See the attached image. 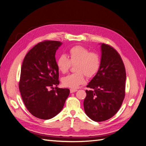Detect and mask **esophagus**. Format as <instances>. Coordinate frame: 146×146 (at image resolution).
Masks as SVG:
<instances>
[{"instance_id": "34e87169", "label": "esophagus", "mask_w": 146, "mask_h": 146, "mask_svg": "<svg viewBox=\"0 0 146 146\" xmlns=\"http://www.w3.org/2000/svg\"><path fill=\"white\" fill-rule=\"evenodd\" d=\"M77 91L78 90L76 89H70V93H73L76 92V91Z\"/></svg>"}]
</instances>
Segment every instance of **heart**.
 Returning <instances> with one entry per match:
<instances>
[{"mask_svg": "<svg viewBox=\"0 0 146 146\" xmlns=\"http://www.w3.org/2000/svg\"><path fill=\"white\" fill-rule=\"evenodd\" d=\"M75 65L76 73L69 74L62 79L63 86L77 88L85 81L84 74L88 77H93L98 73L101 65L100 56L95 52L90 51L82 46L72 47L69 51V58L65 55H60L56 60V66L62 73L68 72L71 66Z\"/></svg>", "mask_w": 146, "mask_h": 146, "instance_id": "b5f03b06", "label": "heart"}]
</instances>
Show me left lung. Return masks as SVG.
Instances as JSON below:
<instances>
[{"mask_svg": "<svg viewBox=\"0 0 146 146\" xmlns=\"http://www.w3.org/2000/svg\"><path fill=\"white\" fill-rule=\"evenodd\" d=\"M100 70L86 86L83 105L91 119L101 122L110 119L119 111L125 96L126 70L123 60L113 47L101 43Z\"/></svg>", "mask_w": 146, "mask_h": 146, "instance_id": "left-lung-1", "label": "left lung"}]
</instances>
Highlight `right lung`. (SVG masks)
<instances>
[{"label": "right lung", "mask_w": 146, "mask_h": 146, "mask_svg": "<svg viewBox=\"0 0 146 146\" xmlns=\"http://www.w3.org/2000/svg\"><path fill=\"white\" fill-rule=\"evenodd\" d=\"M62 45L44 41L27 53L22 63L19 90L27 109L33 116L50 119L62 110L70 90L55 87L60 83L55 53Z\"/></svg>", "instance_id": "right-lung-1"}]
</instances>
